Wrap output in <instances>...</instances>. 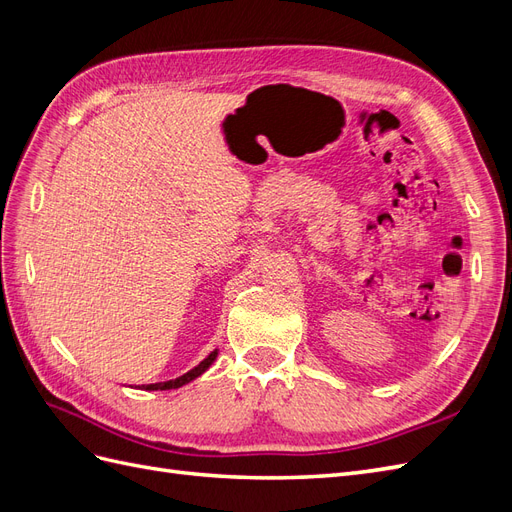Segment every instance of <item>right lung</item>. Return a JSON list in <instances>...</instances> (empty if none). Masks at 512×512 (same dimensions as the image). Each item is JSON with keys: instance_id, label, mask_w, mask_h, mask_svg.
Segmentation results:
<instances>
[{"instance_id": "obj_1", "label": "right lung", "mask_w": 512, "mask_h": 512, "mask_svg": "<svg viewBox=\"0 0 512 512\" xmlns=\"http://www.w3.org/2000/svg\"><path fill=\"white\" fill-rule=\"evenodd\" d=\"M215 354H218V352H211L205 361H200L194 369L188 371V374H183V376H179V378H175V380L156 382V384H143V389H145V391H170V389H179V386L192 382L194 378H198L200 374H203L205 369H209V365H211L213 359H215Z\"/></svg>"}]
</instances>
